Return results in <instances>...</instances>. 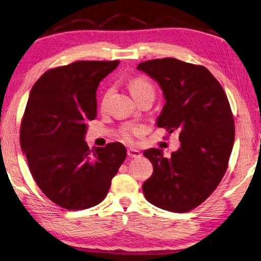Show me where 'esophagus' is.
Returning a JSON list of instances; mask_svg holds the SVG:
<instances>
[{"label": "esophagus", "mask_w": 261, "mask_h": 261, "mask_svg": "<svg viewBox=\"0 0 261 261\" xmlns=\"http://www.w3.org/2000/svg\"><path fill=\"white\" fill-rule=\"evenodd\" d=\"M126 153H127V156H129V158H132V159H138L141 156L140 151L138 149H136V148H127Z\"/></svg>", "instance_id": "obj_1"}]
</instances>
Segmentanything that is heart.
<instances>
[{
  "instance_id": "1",
  "label": "heart",
  "mask_w": 261,
  "mask_h": 261,
  "mask_svg": "<svg viewBox=\"0 0 261 261\" xmlns=\"http://www.w3.org/2000/svg\"><path fill=\"white\" fill-rule=\"evenodd\" d=\"M129 89H130V92L132 94V97H137L139 96V94L147 92V91H154L153 87H151L150 83H148L146 81L145 79L143 77H135L130 80L129 82ZM108 92L105 94V98L107 97ZM140 132V127H126V129L123 130L122 132V136L123 138L126 139V140H131L132 138V135H136Z\"/></svg>"
}]
</instances>
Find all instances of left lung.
Returning <instances> with one entry per match:
<instances>
[{"instance_id":"left-lung-1","label":"left lung","mask_w":261,"mask_h":261,"mask_svg":"<svg viewBox=\"0 0 261 261\" xmlns=\"http://www.w3.org/2000/svg\"><path fill=\"white\" fill-rule=\"evenodd\" d=\"M137 68L163 91L158 126L179 132L180 140L170 158H164L162 149L144 151L154 168L143 185L144 195L163 210L188 212L211 195L228 167L235 138L228 99L204 66L163 58L144 61Z\"/></svg>"}]
</instances>
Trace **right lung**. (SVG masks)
Segmentation results:
<instances>
[{"label":"right lung","mask_w":261,"mask_h":261,"mask_svg":"<svg viewBox=\"0 0 261 261\" xmlns=\"http://www.w3.org/2000/svg\"><path fill=\"white\" fill-rule=\"evenodd\" d=\"M118 64L75 61L46 70L31 90L20 146L37 186L64 209L99 204L126 158L121 143L90 149L84 140L87 121L97 116L99 82Z\"/></svg>","instance_id":"add662e5"}]
</instances>
